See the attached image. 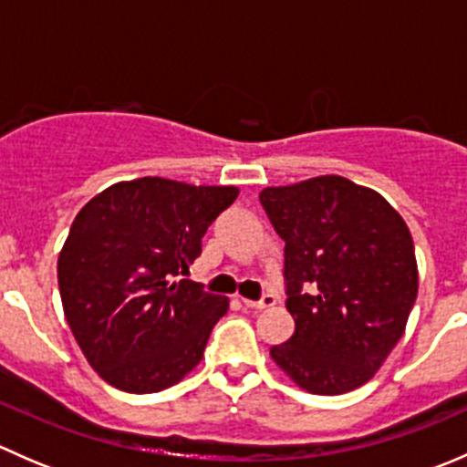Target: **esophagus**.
Wrapping results in <instances>:
<instances>
[{
    "mask_svg": "<svg viewBox=\"0 0 467 467\" xmlns=\"http://www.w3.org/2000/svg\"><path fill=\"white\" fill-rule=\"evenodd\" d=\"M244 305H246L248 309H268V307H273V305H275V296H273V294H264L260 300L244 298Z\"/></svg>",
    "mask_w": 467,
    "mask_h": 467,
    "instance_id": "34e87169",
    "label": "esophagus"
}]
</instances>
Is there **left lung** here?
Returning a JSON list of instances; mask_svg holds the SVG:
<instances>
[{"label": "left lung", "mask_w": 467, "mask_h": 467, "mask_svg": "<svg viewBox=\"0 0 467 467\" xmlns=\"http://www.w3.org/2000/svg\"><path fill=\"white\" fill-rule=\"evenodd\" d=\"M285 239L289 341L271 357L307 393L341 395L373 379L398 346L418 296L407 223L375 190L343 176L264 187Z\"/></svg>", "instance_id": "1"}]
</instances>
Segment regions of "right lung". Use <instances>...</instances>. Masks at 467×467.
<instances>
[{"instance_id": "right-lung-1", "label": "right lung", "mask_w": 467, "mask_h": 467, "mask_svg": "<svg viewBox=\"0 0 467 467\" xmlns=\"http://www.w3.org/2000/svg\"><path fill=\"white\" fill-rule=\"evenodd\" d=\"M237 194L234 185L144 176L81 207L58 255V286L69 329L103 381L155 393L201 364L230 300L176 277Z\"/></svg>"}]
</instances>
